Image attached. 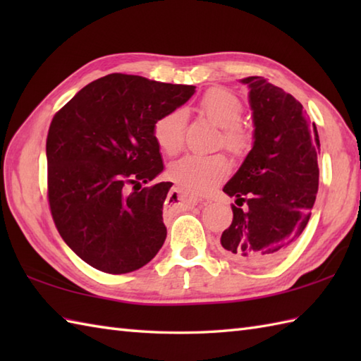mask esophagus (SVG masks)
<instances>
[{"mask_svg":"<svg viewBox=\"0 0 361 361\" xmlns=\"http://www.w3.org/2000/svg\"><path fill=\"white\" fill-rule=\"evenodd\" d=\"M169 197H173V198H178V200H185L188 203H197V198L194 195H190L186 190H181L178 188H175Z\"/></svg>","mask_w":361,"mask_h":361,"instance_id":"34e87169","label":"esophagus"}]
</instances>
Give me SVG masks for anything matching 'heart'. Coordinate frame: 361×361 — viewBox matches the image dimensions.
<instances>
[{"label":"heart","mask_w":361,"mask_h":361,"mask_svg":"<svg viewBox=\"0 0 361 361\" xmlns=\"http://www.w3.org/2000/svg\"><path fill=\"white\" fill-rule=\"evenodd\" d=\"M198 109L214 126L224 130L221 142L228 150L240 153L248 147V135L239 126L243 116L242 102L226 90L214 88L206 93ZM186 127L185 110L176 109L167 111L153 126V136L159 149L167 155H175L183 147V136ZM229 172V163L225 157H195L188 155L169 167L172 180L190 192H203L224 180Z\"/></svg>","instance_id":"b5f03b06"}]
</instances>
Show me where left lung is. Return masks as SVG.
<instances>
[{"label":"left lung","instance_id":"8db88e82","mask_svg":"<svg viewBox=\"0 0 361 361\" xmlns=\"http://www.w3.org/2000/svg\"><path fill=\"white\" fill-rule=\"evenodd\" d=\"M240 82L248 87L255 142L224 188L235 197V206L219 248L233 262L264 267L293 247L310 219L318 192L319 137L293 96L259 75Z\"/></svg>","mask_w":361,"mask_h":361}]
</instances>
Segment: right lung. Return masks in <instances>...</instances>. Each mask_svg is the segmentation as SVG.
<instances>
[{"label": "right lung", "mask_w": 361, "mask_h": 361, "mask_svg": "<svg viewBox=\"0 0 361 361\" xmlns=\"http://www.w3.org/2000/svg\"><path fill=\"white\" fill-rule=\"evenodd\" d=\"M194 93L192 85L116 73L88 83L52 118L46 158L54 224L96 270L135 271L163 247L172 183H141L164 169L153 126ZM130 184L140 188L130 193Z\"/></svg>", "instance_id": "right-lung-1"}]
</instances>
